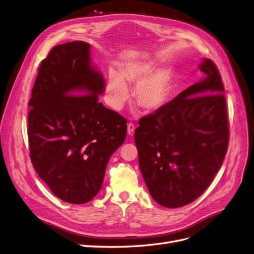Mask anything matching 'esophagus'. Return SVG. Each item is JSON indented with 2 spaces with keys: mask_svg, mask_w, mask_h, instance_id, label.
Masks as SVG:
<instances>
[{
  "mask_svg": "<svg viewBox=\"0 0 254 254\" xmlns=\"http://www.w3.org/2000/svg\"><path fill=\"white\" fill-rule=\"evenodd\" d=\"M134 132H135V126H134V123H132V122L127 123V134L132 136V135L134 134Z\"/></svg>",
  "mask_w": 254,
  "mask_h": 254,
  "instance_id": "34e87169",
  "label": "esophagus"
}]
</instances>
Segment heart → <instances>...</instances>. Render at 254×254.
<instances>
[{"mask_svg":"<svg viewBox=\"0 0 254 254\" xmlns=\"http://www.w3.org/2000/svg\"><path fill=\"white\" fill-rule=\"evenodd\" d=\"M157 64L153 61H141L126 64L121 75L111 70L107 76L106 98L110 106L118 111L125 105L129 95V84H136L133 90L135 102L143 111L153 113L167 102L171 84V71L162 68L155 71Z\"/></svg>","mask_w":254,"mask_h":254,"instance_id":"b5f03b06","label":"heart"}]
</instances>
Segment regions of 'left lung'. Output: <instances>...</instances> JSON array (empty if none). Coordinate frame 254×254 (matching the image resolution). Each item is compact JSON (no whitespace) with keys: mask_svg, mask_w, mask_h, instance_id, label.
Segmentation results:
<instances>
[{"mask_svg":"<svg viewBox=\"0 0 254 254\" xmlns=\"http://www.w3.org/2000/svg\"><path fill=\"white\" fill-rule=\"evenodd\" d=\"M200 70L206 75L202 81L144 116L135 129L142 178L151 197L165 207L199 198L227 154L230 131L221 76L211 60Z\"/></svg>","mask_w":254,"mask_h":254,"instance_id":"8db88e82","label":"left lung"}]
</instances>
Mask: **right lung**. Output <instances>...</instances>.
<instances>
[{
    "label": "right lung",
    "instance_id": "add662e5",
    "mask_svg": "<svg viewBox=\"0 0 254 254\" xmlns=\"http://www.w3.org/2000/svg\"><path fill=\"white\" fill-rule=\"evenodd\" d=\"M103 91L89 43L55 46L40 63L28 102L31 162L51 191L68 203L96 197L108 161L126 140L127 119L99 102Z\"/></svg>",
    "mask_w": 254,
    "mask_h": 254
}]
</instances>
